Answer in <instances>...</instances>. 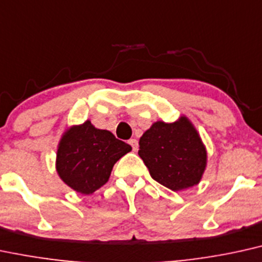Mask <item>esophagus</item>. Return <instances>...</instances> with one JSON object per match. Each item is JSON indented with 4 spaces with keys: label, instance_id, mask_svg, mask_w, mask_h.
I'll return each instance as SVG.
<instances>
[{
    "label": "esophagus",
    "instance_id": "obj_1",
    "mask_svg": "<svg viewBox=\"0 0 262 262\" xmlns=\"http://www.w3.org/2000/svg\"><path fill=\"white\" fill-rule=\"evenodd\" d=\"M129 145L132 146V149H133V151H137L138 147H139V144H138V140L137 139H130L128 141Z\"/></svg>",
    "mask_w": 262,
    "mask_h": 262
}]
</instances>
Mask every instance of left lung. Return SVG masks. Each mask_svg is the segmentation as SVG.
<instances>
[{
  "label": "left lung",
  "mask_w": 262,
  "mask_h": 262,
  "mask_svg": "<svg viewBox=\"0 0 262 262\" xmlns=\"http://www.w3.org/2000/svg\"><path fill=\"white\" fill-rule=\"evenodd\" d=\"M139 156L151 178L173 191L194 187L206 166V150L190 122H156L139 140Z\"/></svg>",
  "instance_id": "1"
}]
</instances>
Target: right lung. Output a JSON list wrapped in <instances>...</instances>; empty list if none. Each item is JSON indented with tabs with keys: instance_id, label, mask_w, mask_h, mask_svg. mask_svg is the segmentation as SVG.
<instances>
[{
	"instance_id": "obj_1",
	"label": "right lung",
	"mask_w": 262,
	"mask_h": 262,
	"mask_svg": "<svg viewBox=\"0 0 262 262\" xmlns=\"http://www.w3.org/2000/svg\"><path fill=\"white\" fill-rule=\"evenodd\" d=\"M132 150L111 132L86 121L66 132L59 143L56 167L62 181L81 194H91L108 181L115 163Z\"/></svg>"
}]
</instances>
